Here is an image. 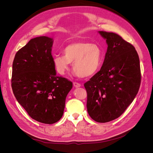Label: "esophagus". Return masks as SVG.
Listing matches in <instances>:
<instances>
[{
  "label": "esophagus",
  "instance_id": "1",
  "mask_svg": "<svg viewBox=\"0 0 153 153\" xmlns=\"http://www.w3.org/2000/svg\"><path fill=\"white\" fill-rule=\"evenodd\" d=\"M73 85L75 86V87H79L81 86V84H80V83H78V82H73Z\"/></svg>",
  "mask_w": 153,
  "mask_h": 153
}]
</instances>
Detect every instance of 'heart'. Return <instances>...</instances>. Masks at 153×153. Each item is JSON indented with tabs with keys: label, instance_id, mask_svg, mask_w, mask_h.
Segmentation results:
<instances>
[{
	"label": "heart",
	"instance_id": "heart-1",
	"mask_svg": "<svg viewBox=\"0 0 153 153\" xmlns=\"http://www.w3.org/2000/svg\"><path fill=\"white\" fill-rule=\"evenodd\" d=\"M64 55H56L53 58L55 69L64 75L73 62V69L78 76L87 78L98 72L103 61V52L96 44L80 41L67 45L63 50Z\"/></svg>",
	"mask_w": 153,
	"mask_h": 153
}]
</instances>
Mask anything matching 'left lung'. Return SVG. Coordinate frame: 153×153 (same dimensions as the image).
Masks as SVG:
<instances>
[{"instance_id": "1", "label": "left lung", "mask_w": 153, "mask_h": 153, "mask_svg": "<svg viewBox=\"0 0 153 153\" xmlns=\"http://www.w3.org/2000/svg\"><path fill=\"white\" fill-rule=\"evenodd\" d=\"M108 45L100 70L84 84L87 108L98 123L118 118L130 105L139 90L140 61L133 46L114 32L99 31Z\"/></svg>"}]
</instances>
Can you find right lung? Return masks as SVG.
<instances>
[{
  "label": "right lung",
  "mask_w": 153,
  "mask_h": 153,
  "mask_svg": "<svg viewBox=\"0 0 153 153\" xmlns=\"http://www.w3.org/2000/svg\"><path fill=\"white\" fill-rule=\"evenodd\" d=\"M53 41L47 36L31 39L16 52L11 78L18 102L31 118L49 124L62 117L66 98L73 87L71 81L56 75Z\"/></svg>",
  "instance_id": "add662e5"
}]
</instances>
